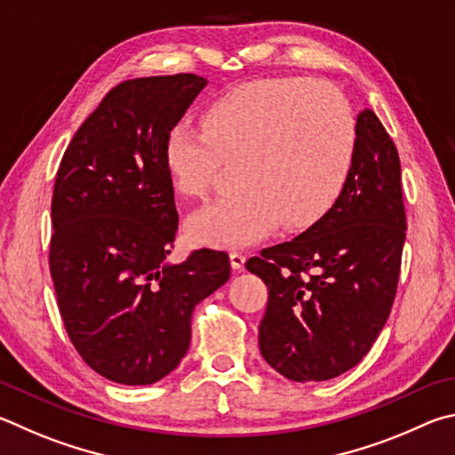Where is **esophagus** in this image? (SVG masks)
I'll list each match as a JSON object with an SVG mask.
<instances>
[{"instance_id":"1","label":"esophagus","mask_w":455,"mask_h":455,"mask_svg":"<svg viewBox=\"0 0 455 455\" xmlns=\"http://www.w3.org/2000/svg\"><path fill=\"white\" fill-rule=\"evenodd\" d=\"M229 261H232V267L235 269V272H242L243 269V264H245V256L242 251H232L229 253Z\"/></svg>"}]
</instances>
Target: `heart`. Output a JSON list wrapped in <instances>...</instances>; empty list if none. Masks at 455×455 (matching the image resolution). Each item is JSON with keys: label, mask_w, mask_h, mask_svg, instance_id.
I'll list each match as a JSON object with an SVG mask.
<instances>
[{"label": "heart", "mask_w": 455, "mask_h": 455, "mask_svg": "<svg viewBox=\"0 0 455 455\" xmlns=\"http://www.w3.org/2000/svg\"><path fill=\"white\" fill-rule=\"evenodd\" d=\"M202 126L175 124L164 159L173 186L207 196L235 165L240 188L194 215L189 235L207 245H243L304 229L330 212L355 154V119L336 87L307 77L245 84L215 100Z\"/></svg>", "instance_id": "heart-1"}]
</instances>
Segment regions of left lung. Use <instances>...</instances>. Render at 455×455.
<instances>
[{
	"label": "left lung",
	"instance_id": "left-lung-1",
	"mask_svg": "<svg viewBox=\"0 0 455 455\" xmlns=\"http://www.w3.org/2000/svg\"><path fill=\"white\" fill-rule=\"evenodd\" d=\"M355 135L352 172L330 212L245 261L269 291L259 352L293 381L352 370L394 306L408 228L400 156L371 109L357 116Z\"/></svg>",
	"mask_w": 455,
	"mask_h": 455
}]
</instances>
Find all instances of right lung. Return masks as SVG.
I'll return each mask as SVG.
<instances>
[{
	"label": "right lung",
	"instance_id": "right-lung-1",
	"mask_svg": "<svg viewBox=\"0 0 455 455\" xmlns=\"http://www.w3.org/2000/svg\"><path fill=\"white\" fill-rule=\"evenodd\" d=\"M205 84L175 74L111 87L55 175L50 272L61 320L82 360L116 384L148 386L178 368L194 307L232 275L218 250L165 261L180 221L165 138Z\"/></svg>",
	"mask_w": 455,
	"mask_h": 455
}]
</instances>
